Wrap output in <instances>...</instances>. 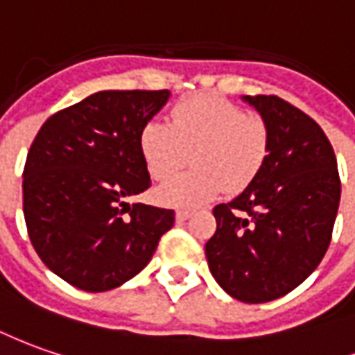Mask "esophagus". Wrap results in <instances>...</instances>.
I'll return each mask as SVG.
<instances>
[{
    "label": "esophagus",
    "mask_w": 355,
    "mask_h": 355,
    "mask_svg": "<svg viewBox=\"0 0 355 355\" xmlns=\"http://www.w3.org/2000/svg\"><path fill=\"white\" fill-rule=\"evenodd\" d=\"M190 216H192L190 209H177V221H187Z\"/></svg>",
    "instance_id": "obj_1"
}]
</instances>
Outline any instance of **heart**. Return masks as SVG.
<instances>
[{"label": "heart", "mask_w": 355, "mask_h": 355, "mask_svg": "<svg viewBox=\"0 0 355 355\" xmlns=\"http://www.w3.org/2000/svg\"><path fill=\"white\" fill-rule=\"evenodd\" d=\"M139 147L149 173L168 178L187 165L192 153L196 171L171 178L157 190L168 206H198L218 194H239L259 177L270 151V134L260 116L216 95L180 103L171 124L147 122Z\"/></svg>", "instance_id": "1"}]
</instances>
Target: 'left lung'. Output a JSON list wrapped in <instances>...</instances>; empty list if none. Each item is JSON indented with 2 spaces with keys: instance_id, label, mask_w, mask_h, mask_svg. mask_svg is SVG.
Masks as SVG:
<instances>
[{
  "instance_id": "1",
  "label": "left lung",
  "mask_w": 355,
  "mask_h": 355,
  "mask_svg": "<svg viewBox=\"0 0 355 355\" xmlns=\"http://www.w3.org/2000/svg\"><path fill=\"white\" fill-rule=\"evenodd\" d=\"M266 122L264 167L235 200L218 204L206 243L211 276L231 297L266 303L313 274L340 204L336 155L322 128L276 95L243 96Z\"/></svg>"
}]
</instances>
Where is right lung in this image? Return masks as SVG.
Instances as JSON below:
<instances>
[{
  "label": "right lung",
  "mask_w": 355,
  "mask_h": 355,
  "mask_svg": "<svg viewBox=\"0 0 355 355\" xmlns=\"http://www.w3.org/2000/svg\"><path fill=\"white\" fill-rule=\"evenodd\" d=\"M163 91H98L38 130L23 171V211L36 254L83 291L134 278L175 223L173 209L128 204L151 187L139 134Z\"/></svg>",
  "instance_id": "add662e5"
}]
</instances>
